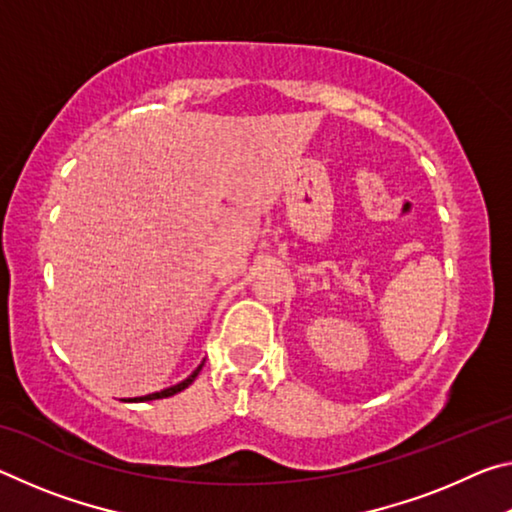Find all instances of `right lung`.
I'll list each match as a JSON object with an SVG mask.
<instances>
[{"mask_svg":"<svg viewBox=\"0 0 512 512\" xmlns=\"http://www.w3.org/2000/svg\"><path fill=\"white\" fill-rule=\"evenodd\" d=\"M201 368H203V363L201 366H198L192 375H189L185 381H180V384H176V386H171V388H164V391H160V393H151V395H144V397H133V400H128V402H149V400H162V397H171V395H176V393H180V391H185V388L192 384V381L198 377V372H201Z\"/></svg>","mask_w":512,"mask_h":512,"instance_id":"obj_1","label":"right lung"}]
</instances>
